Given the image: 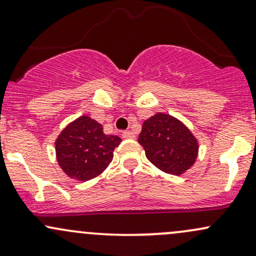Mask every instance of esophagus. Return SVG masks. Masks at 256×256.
Wrapping results in <instances>:
<instances>
[{
  "mask_svg": "<svg viewBox=\"0 0 256 256\" xmlns=\"http://www.w3.org/2000/svg\"><path fill=\"white\" fill-rule=\"evenodd\" d=\"M122 137L126 138V140H132V138H134V134L131 131H124L122 132Z\"/></svg>",
  "mask_w": 256,
  "mask_h": 256,
  "instance_id": "34e87169",
  "label": "esophagus"
}]
</instances>
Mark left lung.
Here are the masks:
<instances>
[{"instance_id": "1", "label": "left lung", "mask_w": 256, "mask_h": 256, "mask_svg": "<svg viewBox=\"0 0 256 256\" xmlns=\"http://www.w3.org/2000/svg\"><path fill=\"white\" fill-rule=\"evenodd\" d=\"M138 143L152 165L173 176L189 170L198 158V140L183 122L168 114L158 113L146 120Z\"/></svg>"}]
</instances>
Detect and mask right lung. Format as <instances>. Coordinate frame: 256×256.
Listing matches in <instances>:
<instances>
[{"label": "right lung", "mask_w": 256, "mask_h": 256, "mask_svg": "<svg viewBox=\"0 0 256 256\" xmlns=\"http://www.w3.org/2000/svg\"><path fill=\"white\" fill-rule=\"evenodd\" d=\"M120 142L118 136L104 134L96 120L82 116L62 130L55 142L58 166L68 177L90 180L107 168Z\"/></svg>", "instance_id": "right-lung-1"}]
</instances>
